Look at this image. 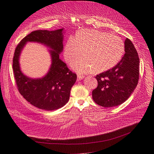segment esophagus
Here are the masks:
<instances>
[{"instance_id": "obj_1", "label": "esophagus", "mask_w": 154, "mask_h": 154, "mask_svg": "<svg viewBox=\"0 0 154 154\" xmlns=\"http://www.w3.org/2000/svg\"><path fill=\"white\" fill-rule=\"evenodd\" d=\"M85 77V76L84 75H79V74H78L77 75V80H82V79H84Z\"/></svg>"}]
</instances>
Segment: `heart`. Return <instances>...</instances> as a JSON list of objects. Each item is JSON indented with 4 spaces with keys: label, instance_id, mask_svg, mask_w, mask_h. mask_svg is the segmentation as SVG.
<instances>
[{
    "label": "heart",
    "instance_id": "heart-1",
    "mask_svg": "<svg viewBox=\"0 0 154 154\" xmlns=\"http://www.w3.org/2000/svg\"><path fill=\"white\" fill-rule=\"evenodd\" d=\"M72 67L80 73L107 71L122 59L125 51L123 40L108 32L94 29H82L70 36L64 47V57Z\"/></svg>",
    "mask_w": 154,
    "mask_h": 154
}]
</instances>
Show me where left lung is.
<instances>
[{
  "label": "left lung",
  "mask_w": 154,
  "mask_h": 154,
  "mask_svg": "<svg viewBox=\"0 0 154 154\" xmlns=\"http://www.w3.org/2000/svg\"><path fill=\"white\" fill-rule=\"evenodd\" d=\"M125 54L117 65L97 75L98 85L92 91L94 101L104 107H116L127 100L139 79V58L131 40H125Z\"/></svg>",
  "instance_id": "obj_1"
}]
</instances>
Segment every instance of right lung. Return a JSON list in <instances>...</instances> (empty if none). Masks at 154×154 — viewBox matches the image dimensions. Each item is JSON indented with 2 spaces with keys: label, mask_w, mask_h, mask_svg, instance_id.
Masks as SVG:
<instances>
[{
  "label": "right lung",
  "mask_w": 154,
  "mask_h": 154,
  "mask_svg": "<svg viewBox=\"0 0 154 154\" xmlns=\"http://www.w3.org/2000/svg\"><path fill=\"white\" fill-rule=\"evenodd\" d=\"M62 31L63 29L33 31L22 39L15 48L12 68L18 91L27 102L40 109L54 110L65 106L69 101L71 88L76 81V74L59 59V54L63 50ZM27 42L41 43L53 49L50 51L51 67L48 74L41 79H30L20 69L19 55Z\"/></svg>",
  "instance_id": "add662e5"
}]
</instances>
